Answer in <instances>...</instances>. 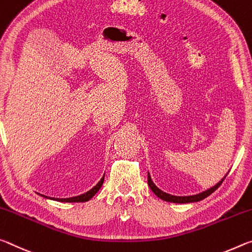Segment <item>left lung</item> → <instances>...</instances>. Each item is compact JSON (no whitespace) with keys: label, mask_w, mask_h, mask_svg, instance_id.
I'll list each match as a JSON object with an SVG mask.
<instances>
[{"label":"left lung","mask_w":252,"mask_h":252,"mask_svg":"<svg viewBox=\"0 0 252 252\" xmlns=\"http://www.w3.org/2000/svg\"><path fill=\"white\" fill-rule=\"evenodd\" d=\"M223 180H224V177L217 185H214L213 188L207 189V191L200 193V194L189 195V196H175V195L167 194V193L160 191V189L153 183V181H152L150 174H148V177H147L148 185H150V188H151L152 191L155 193V195H158L159 199H162V200L166 201V202H173V203H191V202H197V201L203 200V199H205V197H208L210 194H212V193L216 191V189L222 184V182H223Z\"/></svg>","instance_id":"8db88e82"}]
</instances>
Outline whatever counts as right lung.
<instances>
[{
    "label": "right lung",
    "mask_w": 252,
    "mask_h": 252,
    "mask_svg": "<svg viewBox=\"0 0 252 252\" xmlns=\"http://www.w3.org/2000/svg\"><path fill=\"white\" fill-rule=\"evenodd\" d=\"M104 179L105 176L101 177V180L99 181V182L94 185V187L89 189L88 192L84 193V194L81 195H78V196H73V197H68V199H58V197H49V196H45V195H42L44 197H47V199H51V200H55V201H60V202H86V201H89L92 197L96 194V193L99 191V189L101 188L102 183H104Z\"/></svg>",
    "instance_id": "add662e5"
}]
</instances>
